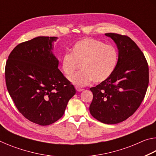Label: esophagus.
Returning a JSON list of instances; mask_svg holds the SVG:
<instances>
[{
    "mask_svg": "<svg viewBox=\"0 0 156 156\" xmlns=\"http://www.w3.org/2000/svg\"><path fill=\"white\" fill-rule=\"evenodd\" d=\"M76 91H79V92H80V91H83V90H84L83 89L80 88V87H76Z\"/></svg>",
    "mask_w": 156,
    "mask_h": 156,
    "instance_id": "esophagus-1",
    "label": "esophagus"
}]
</instances>
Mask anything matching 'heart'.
I'll return each instance as SVG.
<instances>
[{
	"label": "heart",
	"instance_id": "heart-1",
	"mask_svg": "<svg viewBox=\"0 0 156 156\" xmlns=\"http://www.w3.org/2000/svg\"><path fill=\"white\" fill-rule=\"evenodd\" d=\"M118 62L117 49L94 38H84L73 45L72 52H66L61 58V67L69 76L81 63L80 72L68 78L77 87H84L93 80L99 83L107 80L114 72Z\"/></svg>",
	"mask_w": 156,
	"mask_h": 156
}]
</instances>
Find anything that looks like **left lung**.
<instances>
[{"mask_svg":"<svg viewBox=\"0 0 156 156\" xmlns=\"http://www.w3.org/2000/svg\"><path fill=\"white\" fill-rule=\"evenodd\" d=\"M118 49V62L107 80L90 88V113L100 122L113 125L127 119L138 109L149 84V67L143 53L129 37L107 33Z\"/></svg>","mask_w":156,"mask_h":156,"instance_id":"8db88e82","label":"left lung"}]
</instances>
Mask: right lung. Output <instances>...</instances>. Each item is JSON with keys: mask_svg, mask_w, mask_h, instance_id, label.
I'll return each mask as SVG.
<instances>
[{"mask_svg": "<svg viewBox=\"0 0 156 156\" xmlns=\"http://www.w3.org/2000/svg\"><path fill=\"white\" fill-rule=\"evenodd\" d=\"M57 37L38 36L10 53L5 65L7 89L18 110L45 126L59 120L76 89L58 69L52 50Z\"/></svg>", "mask_w": 156, "mask_h": 156, "instance_id": "1", "label": "right lung"}]
</instances>
